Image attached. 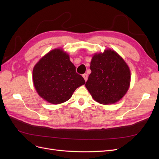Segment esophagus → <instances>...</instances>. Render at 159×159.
I'll return each mask as SVG.
<instances>
[{
    "label": "esophagus",
    "mask_w": 159,
    "mask_h": 159,
    "mask_svg": "<svg viewBox=\"0 0 159 159\" xmlns=\"http://www.w3.org/2000/svg\"><path fill=\"white\" fill-rule=\"evenodd\" d=\"M83 77H84V80H85V81L88 80V74H83Z\"/></svg>",
    "instance_id": "1"
}]
</instances>
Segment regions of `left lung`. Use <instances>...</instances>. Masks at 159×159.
I'll use <instances>...</instances> for the list:
<instances>
[{"mask_svg": "<svg viewBox=\"0 0 159 159\" xmlns=\"http://www.w3.org/2000/svg\"><path fill=\"white\" fill-rule=\"evenodd\" d=\"M90 70L85 87L96 102L104 105L114 103L126 93L131 80L130 70L113 50L94 55Z\"/></svg>", "mask_w": 159, "mask_h": 159, "instance_id": "obj_1", "label": "left lung"}]
</instances>
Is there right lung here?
<instances>
[{
    "label": "right lung",
    "mask_w": 159,
    "mask_h": 159,
    "mask_svg": "<svg viewBox=\"0 0 159 159\" xmlns=\"http://www.w3.org/2000/svg\"><path fill=\"white\" fill-rule=\"evenodd\" d=\"M34 85L48 102L59 104L68 101L85 81L76 72L69 56L60 49L53 50L38 62L33 70Z\"/></svg>",
    "instance_id": "1"
}]
</instances>
